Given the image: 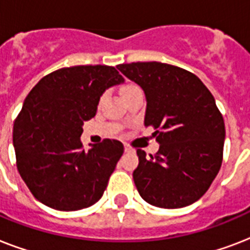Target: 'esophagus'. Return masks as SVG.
I'll use <instances>...</instances> for the list:
<instances>
[{
    "label": "esophagus",
    "instance_id": "obj_1",
    "mask_svg": "<svg viewBox=\"0 0 250 250\" xmlns=\"http://www.w3.org/2000/svg\"><path fill=\"white\" fill-rule=\"evenodd\" d=\"M125 152L128 153V152H132V148L129 146V144H127V143H125Z\"/></svg>",
    "mask_w": 250,
    "mask_h": 250
}]
</instances>
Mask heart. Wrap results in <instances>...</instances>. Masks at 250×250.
<instances>
[{"instance_id": "1", "label": "heart", "mask_w": 250, "mask_h": 250, "mask_svg": "<svg viewBox=\"0 0 250 250\" xmlns=\"http://www.w3.org/2000/svg\"><path fill=\"white\" fill-rule=\"evenodd\" d=\"M131 86H133V85H125V88H123V90H125V89H128V88H131ZM123 90H122V92H123Z\"/></svg>"}]
</instances>
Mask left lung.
<instances>
[{
    "label": "left lung",
    "mask_w": 250,
    "mask_h": 250,
    "mask_svg": "<svg viewBox=\"0 0 250 250\" xmlns=\"http://www.w3.org/2000/svg\"><path fill=\"white\" fill-rule=\"evenodd\" d=\"M144 90L145 127L160 144L156 156L137 149L133 182L145 201L179 209L205 194L219 172L225 122L210 90L192 72L161 62L117 66Z\"/></svg>",
    "instance_id": "8db88e82"
}]
</instances>
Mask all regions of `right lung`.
Listing matches in <instances>:
<instances>
[{
    "label": "right lung",
    "instance_id": "right-lung-1",
    "mask_svg": "<svg viewBox=\"0 0 250 250\" xmlns=\"http://www.w3.org/2000/svg\"><path fill=\"white\" fill-rule=\"evenodd\" d=\"M122 83L111 66H74L44 76L25 97L13 143L18 171L41 204L75 211L102 197L125 148L105 139L85 152L80 136L105 90Z\"/></svg>",
    "mask_w": 250,
    "mask_h": 250
}]
</instances>
